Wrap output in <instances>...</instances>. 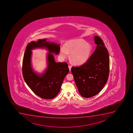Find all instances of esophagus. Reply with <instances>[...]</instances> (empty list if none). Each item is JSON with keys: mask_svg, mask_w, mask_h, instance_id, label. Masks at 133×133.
I'll use <instances>...</instances> for the list:
<instances>
[{"mask_svg": "<svg viewBox=\"0 0 133 133\" xmlns=\"http://www.w3.org/2000/svg\"><path fill=\"white\" fill-rule=\"evenodd\" d=\"M71 66L69 65V71H71Z\"/></svg>", "mask_w": 133, "mask_h": 133, "instance_id": "1", "label": "esophagus"}]
</instances>
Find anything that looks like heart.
<instances>
[{
  "label": "heart",
  "instance_id": "heart-1",
  "mask_svg": "<svg viewBox=\"0 0 133 133\" xmlns=\"http://www.w3.org/2000/svg\"><path fill=\"white\" fill-rule=\"evenodd\" d=\"M91 45L82 39L71 40L66 42L64 47L61 49V58H67L70 53V58L75 64L82 65L86 63L91 52Z\"/></svg>",
  "mask_w": 133,
  "mask_h": 133
}]
</instances>
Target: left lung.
<instances>
[{
	"mask_svg": "<svg viewBox=\"0 0 133 133\" xmlns=\"http://www.w3.org/2000/svg\"><path fill=\"white\" fill-rule=\"evenodd\" d=\"M97 44L94 52L84 64L72 67L71 71L79 93L85 98L95 96L108 81L109 73V54L102 40L94 37Z\"/></svg>",
	"mask_w": 133,
	"mask_h": 133,
	"instance_id": "left-lung-1",
	"label": "left lung"
}]
</instances>
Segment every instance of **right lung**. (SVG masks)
Instances as JSON below:
<instances>
[{"label": "right lung", "mask_w": 133, "mask_h": 133, "mask_svg": "<svg viewBox=\"0 0 133 133\" xmlns=\"http://www.w3.org/2000/svg\"><path fill=\"white\" fill-rule=\"evenodd\" d=\"M60 45L47 41L44 38L28 43L23 62V74L24 80L36 95L42 98L51 99L58 95L64 77L69 72L67 63L56 62L52 54L58 55ZM38 48H45L48 66L41 74L34 71L31 63V50Z\"/></svg>", "instance_id": "obj_1"}]
</instances>
